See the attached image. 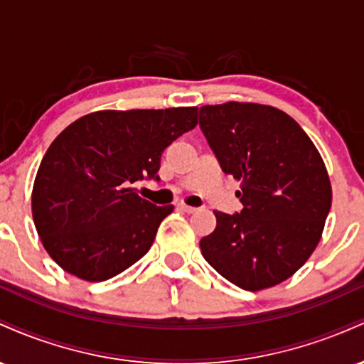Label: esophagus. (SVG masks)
Here are the masks:
<instances>
[{
  "mask_svg": "<svg viewBox=\"0 0 364 364\" xmlns=\"http://www.w3.org/2000/svg\"><path fill=\"white\" fill-rule=\"evenodd\" d=\"M178 210H181V212H186V214H193V212H196L198 210V208L196 207H191V205H186V203H178Z\"/></svg>",
  "mask_w": 364,
  "mask_h": 364,
  "instance_id": "1",
  "label": "esophagus"
}]
</instances>
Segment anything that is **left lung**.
I'll return each mask as SVG.
<instances>
[{"label":"left lung","mask_w":364,"mask_h":364,"mask_svg":"<svg viewBox=\"0 0 364 364\" xmlns=\"http://www.w3.org/2000/svg\"><path fill=\"white\" fill-rule=\"evenodd\" d=\"M200 128L220 169L241 183L240 214L214 212L203 258L246 291L277 286L318 245L332 186L310 136L289 114L255 102L200 107Z\"/></svg>","instance_id":"8db88e82"}]
</instances>
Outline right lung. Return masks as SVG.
<instances>
[{
  "mask_svg": "<svg viewBox=\"0 0 364 364\" xmlns=\"http://www.w3.org/2000/svg\"><path fill=\"white\" fill-rule=\"evenodd\" d=\"M196 111H95L54 139L37 171L32 217L63 270L101 282L149 252L174 207L154 205L133 185L159 179L162 152L196 127Z\"/></svg>",
  "mask_w": 364,
  "mask_h": 364,
  "instance_id": "1",
  "label": "right lung"
}]
</instances>
